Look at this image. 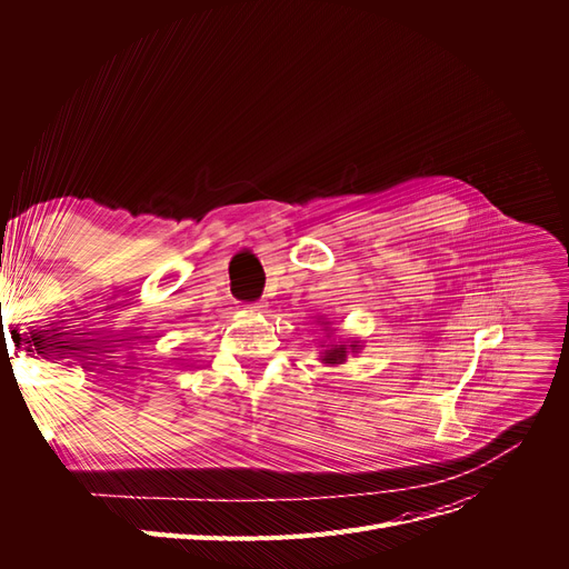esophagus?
<instances>
[{
  "mask_svg": "<svg viewBox=\"0 0 569 569\" xmlns=\"http://www.w3.org/2000/svg\"><path fill=\"white\" fill-rule=\"evenodd\" d=\"M247 309H251V311H262V309H264V302H251V305H247Z\"/></svg>",
  "mask_w": 569,
  "mask_h": 569,
  "instance_id": "34e87169",
  "label": "esophagus"
}]
</instances>
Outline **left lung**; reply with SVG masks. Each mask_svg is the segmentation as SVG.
<instances>
[{
	"label": "left lung",
	"instance_id": "8db88e82",
	"mask_svg": "<svg viewBox=\"0 0 569 569\" xmlns=\"http://www.w3.org/2000/svg\"><path fill=\"white\" fill-rule=\"evenodd\" d=\"M360 348H357V341L350 343V352H357ZM346 355H348V346H332L330 350L322 352V365H343L346 362Z\"/></svg>",
	"mask_w": 569,
	"mask_h": 569
}]
</instances>
